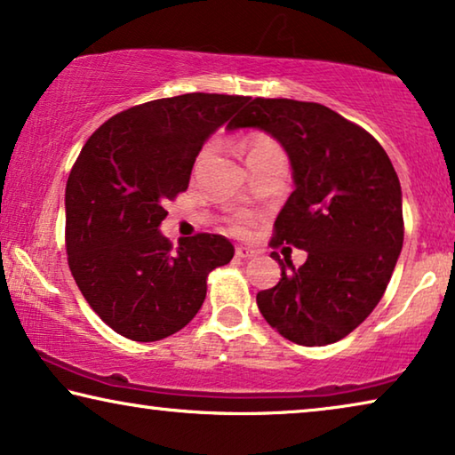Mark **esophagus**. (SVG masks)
<instances>
[{
	"label": "esophagus",
	"mask_w": 455,
	"mask_h": 455,
	"mask_svg": "<svg viewBox=\"0 0 455 455\" xmlns=\"http://www.w3.org/2000/svg\"><path fill=\"white\" fill-rule=\"evenodd\" d=\"M255 253H257L255 249H251V247H243V245L235 249V255L239 257V259H251V257H253Z\"/></svg>",
	"instance_id": "esophagus-1"
}]
</instances>
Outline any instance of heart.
Returning <instances> with one entry per match:
<instances>
[{
    "instance_id": "obj_1",
    "label": "heart",
    "mask_w": 455,
    "mask_h": 455,
    "mask_svg": "<svg viewBox=\"0 0 455 455\" xmlns=\"http://www.w3.org/2000/svg\"><path fill=\"white\" fill-rule=\"evenodd\" d=\"M271 145H275V142L271 140V139H267V137H263V134H255V137H251V139L245 142V153H247V157H251V155H253V153L261 151V148L271 147ZM208 153H210V148H204V151L200 153L198 161H196V165H200V163H204L206 157H208ZM249 222H251L249 216H239V219L235 220L233 228L236 230V233H243V230L247 228Z\"/></svg>"
}]
</instances>
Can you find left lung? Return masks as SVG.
Instances as JSON below:
<instances>
[{"mask_svg": "<svg viewBox=\"0 0 455 455\" xmlns=\"http://www.w3.org/2000/svg\"><path fill=\"white\" fill-rule=\"evenodd\" d=\"M271 134L292 165L294 192L275 219L271 247L308 253L300 267L280 263L277 286L257 307L298 345L335 343L359 327L388 286L401 255V181L382 145L362 126L315 101L255 98L228 131Z\"/></svg>", "mask_w": 455, "mask_h": 455, "instance_id": "obj_1", "label": "left lung"}]
</instances>
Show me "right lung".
<instances>
[{"mask_svg": "<svg viewBox=\"0 0 455 455\" xmlns=\"http://www.w3.org/2000/svg\"><path fill=\"white\" fill-rule=\"evenodd\" d=\"M249 101L184 93L128 108L87 139L65 189L69 269L87 304L132 341H159L192 321L206 277L233 259L222 235L173 247L161 235L165 202L186 192L212 132Z\"/></svg>", "mask_w": 455, "mask_h": 455, "instance_id": "add662e5", "label": "right lung"}]
</instances>
